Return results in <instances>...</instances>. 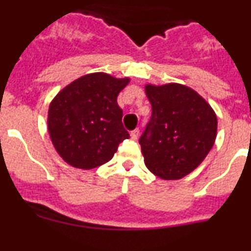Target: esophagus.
<instances>
[{"label":"esophagus","mask_w":251,"mask_h":251,"mask_svg":"<svg viewBox=\"0 0 251 251\" xmlns=\"http://www.w3.org/2000/svg\"><path fill=\"white\" fill-rule=\"evenodd\" d=\"M130 137H132V139H134V141H136V139L139 137V129L132 130V132H130Z\"/></svg>","instance_id":"obj_1"}]
</instances>
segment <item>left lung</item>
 <instances>
[{"label":"left lung","instance_id":"obj_1","mask_svg":"<svg viewBox=\"0 0 251 251\" xmlns=\"http://www.w3.org/2000/svg\"><path fill=\"white\" fill-rule=\"evenodd\" d=\"M152 115L139 145L145 163L162 179H179L200 166L216 139L217 118L199 93L182 84L146 85Z\"/></svg>","mask_w":251,"mask_h":251}]
</instances>
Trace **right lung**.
Returning <instances> with one entry per match:
<instances>
[{
	"label": "right lung",
	"mask_w": 251,
	"mask_h": 251,
	"mask_svg": "<svg viewBox=\"0 0 251 251\" xmlns=\"http://www.w3.org/2000/svg\"><path fill=\"white\" fill-rule=\"evenodd\" d=\"M128 83L129 77L93 73L66 85L52 99L49 134L68 165L81 170L99 167L113 158L121 142L129 138L117 103Z\"/></svg>",
	"instance_id": "add662e5"
}]
</instances>
